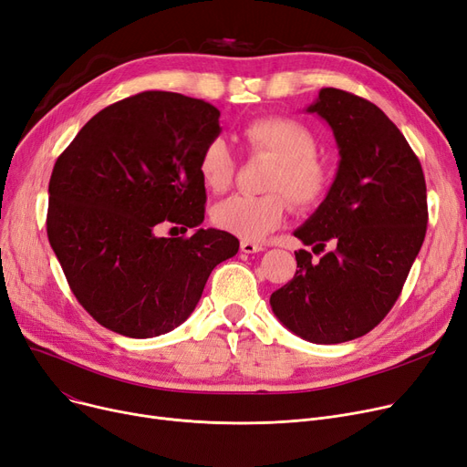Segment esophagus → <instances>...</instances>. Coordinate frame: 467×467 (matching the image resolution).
I'll return each mask as SVG.
<instances>
[{
	"mask_svg": "<svg viewBox=\"0 0 467 467\" xmlns=\"http://www.w3.org/2000/svg\"><path fill=\"white\" fill-rule=\"evenodd\" d=\"M240 250L244 254H257L263 250L261 244H255V242H250V240H242L240 242Z\"/></svg>",
	"mask_w": 467,
	"mask_h": 467,
	"instance_id": "34e87169",
	"label": "esophagus"
}]
</instances>
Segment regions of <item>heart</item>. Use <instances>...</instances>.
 Segmentation results:
<instances>
[{"label": "heart", "instance_id": "1", "mask_svg": "<svg viewBox=\"0 0 467 467\" xmlns=\"http://www.w3.org/2000/svg\"><path fill=\"white\" fill-rule=\"evenodd\" d=\"M242 145L254 158H267L263 196H231L212 210V223L242 240H261L282 225L288 202L297 210L317 208L332 187V171L317 156L318 140L301 121L286 116L254 119L240 131ZM234 158L221 137H213L198 156V173L204 187L215 194L229 191L234 179Z\"/></svg>", "mask_w": 467, "mask_h": 467}]
</instances>
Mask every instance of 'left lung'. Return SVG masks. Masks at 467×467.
Returning <instances> with one entry per match:
<instances>
[{"mask_svg":"<svg viewBox=\"0 0 467 467\" xmlns=\"http://www.w3.org/2000/svg\"><path fill=\"white\" fill-rule=\"evenodd\" d=\"M307 112L328 121L341 160L330 192L294 236L330 250L318 261L296 252L299 269L271 307L303 339L343 343L395 306L423 244L428 194L418 156L370 100L324 88Z\"/></svg>","mask_w":467,"mask_h":467,"instance_id":"1","label":"left lung"}]
</instances>
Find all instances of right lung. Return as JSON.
Here are the masks:
<instances>
[{
    "label": "right lung",
    "instance_id": "1",
    "mask_svg": "<svg viewBox=\"0 0 467 467\" xmlns=\"http://www.w3.org/2000/svg\"><path fill=\"white\" fill-rule=\"evenodd\" d=\"M221 133L202 99L143 91L97 112L55 161L47 236L76 299L100 327L154 337L185 322L238 238L198 229V156ZM171 222L191 237L155 234Z\"/></svg>",
    "mask_w": 467,
    "mask_h": 467
}]
</instances>
